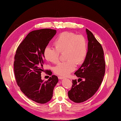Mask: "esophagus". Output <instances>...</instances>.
Instances as JSON below:
<instances>
[{
	"instance_id": "34e87169",
	"label": "esophagus",
	"mask_w": 121,
	"mask_h": 121,
	"mask_svg": "<svg viewBox=\"0 0 121 121\" xmlns=\"http://www.w3.org/2000/svg\"><path fill=\"white\" fill-rule=\"evenodd\" d=\"M58 78H59V79H64L65 77H62V76H59V77H58Z\"/></svg>"
}]
</instances>
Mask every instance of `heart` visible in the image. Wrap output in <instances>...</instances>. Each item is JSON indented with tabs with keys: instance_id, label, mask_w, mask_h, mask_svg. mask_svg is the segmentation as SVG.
Wrapping results in <instances>:
<instances>
[{
	"instance_id": "b5f03b06",
	"label": "heart",
	"mask_w": 121,
	"mask_h": 121,
	"mask_svg": "<svg viewBox=\"0 0 121 121\" xmlns=\"http://www.w3.org/2000/svg\"><path fill=\"white\" fill-rule=\"evenodd\" d=\"M54 45L56 48L46 46L43 55L46 60L53 63L59 61L60 53H65L67 61L60 63L54 68V73L61 76H67L74 71L76 64L84 62L87 54V44L85 37L74 32L65 31L56 38Z\"/></svg>"
}]
</instances>
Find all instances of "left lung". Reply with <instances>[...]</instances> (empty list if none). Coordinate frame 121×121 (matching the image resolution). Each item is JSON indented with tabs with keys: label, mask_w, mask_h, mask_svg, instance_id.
Here are the masks:
<instances>
[{
	"label": "left lung",
	"mask_w": 121,
	"mask_h": 121,
	"mask_svg": "<svg viewBox=\"0 0 121 121\" xmlns=\"http://www.w3.org/2000/svg\"><path fill=\"white\" fill-rule=\"evenodd\" d=\"M88 39L87 54L80 68L75 74L78 79L73 80L72 87L68 91L69 98L81 103L95 95L103 80L105 73V61L103 49L92 32L86 29Z\"/></svg>",
	"instance_id": "obj_1"
}]
</instances>
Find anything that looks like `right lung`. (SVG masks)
<instances>
[{
	"mask_svg": "<svg viewBox=\"0 0 121 121\" xmlns=\"http://www.w3.org/2000/svg\"><path fill=\"white\" fill-rule=\"evenodd\" d=\"M56 33V30L51 29L29 32L19 45L14 57V74L18 86L29 99L37 103L50 101L59 81L56 75L45 82L41 77V73L44 70V48ZM48 73L52 75L50 70Z\"/></svg>",
	"mask_w": 121,
	"mask_h": 121,
	"instance_id": "add662e5",
	"label": "right lung"
}]
</instances>
